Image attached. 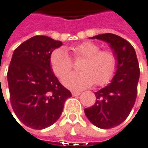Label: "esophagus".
I'll return each mask as SVG.
<instances>
[{
	"mask_svg": "<svg viewBox=\"0 0 148 148\" xmlns=\"http://www.w3.org/2000/svg\"><path fill=\"white\" fill-rule=\"evenodd\" d=\"M81 94V92L79 91H73L72 92V95L73 96H78V95H79Z\"/></svg>",
	"mask_w": 148,
	"mask_h": 148,
	"instance_id": "esophagus-1",
	"label": "esophagus"
}]
</instances>
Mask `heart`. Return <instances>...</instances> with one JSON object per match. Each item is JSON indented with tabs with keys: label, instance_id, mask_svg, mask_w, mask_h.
I'll return each instance as SVG.
<instances>
[{
	"label": "heart",
	"instance_id": "heart-1",
	"mask_svg": "<svg viewBox=\"0 0 148 148\" xmlns=\"http://www.w3.org/2000/svg\"><path fill=\"white\" fill-rule=\"evenodd\" d=\"M74 59L84 58L79 73H69L73 68V61L63 48H58L50 55V66L57 77L65 75L62 82L70 88L80 90L94 84L102 86L108 84L114 77L117 58L116 53L109 48L100 49L95 42L86 41L71 48Z\"/></svg>",
	"mask_w": 148,
	"mask_h": 148
}]
</instances>
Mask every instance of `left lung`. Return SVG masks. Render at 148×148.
<instances>
[{
  "label": "left lung",
  "instance_id": "8db88e82",
  "mask_svg": "<svg viewBox=\"0 0 148 148\" xmlns=\"http://www.w3.org/2000/svg\"><path fill=\"white\" fill-rule=\"evenodd\" d=\"M91 38L108 42L117 58V69L110 84L95 92V103L84 109L92 124L110 129L122 123L134 106L140 69L134 48L126 39L112 33L100 34Z\"/></svg>",
  "mask_w": 148,
  "mask_h": 148
}]
</instances>
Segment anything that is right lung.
I'll use <instances>...</instances> for the list:
<instances>
[{
    "label": "right lung",
    "mask_w": 148,
    "mask_h": 148,
    "mask_svg": "<svg viewBox=\"0 0 148 148\" xmlns=\"http://www.w3.org/2000/svg\"><path fill=\"white\" fill-rule=\"evenodd\" d=\"M62 45L47 36H34L14 50L7 72L10 100L19 121L32 129L56 122L72 96L50 66L52 52Z\"/></svg>",
    "instance_id": "obj_1"
}]
</instances>
